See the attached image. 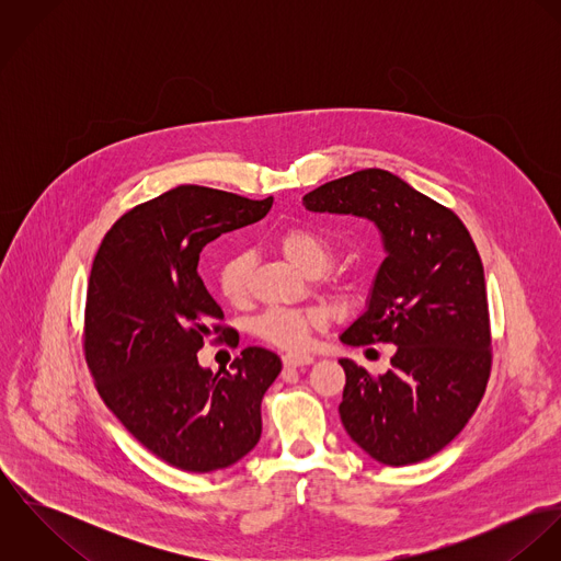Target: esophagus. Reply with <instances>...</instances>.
Listing matches in <instances>:
<instances>
[{
	"instance_id": "esophagus-1",
	"label": "esophagus",
	"mask_w": 561,
	"mask_h": 561,
	"mask_svg": "<svg viewBox=\"0 0 561 561\" xmlns=\"http://www.w3.org/2000/svg\"><path fill=\"white\" fill-rule=\"evenodd\" d=\"M313 356H307V354H285L283 356V365L287 369H296V367H307V365H313Z\"/></svg>"
}]
</instances>
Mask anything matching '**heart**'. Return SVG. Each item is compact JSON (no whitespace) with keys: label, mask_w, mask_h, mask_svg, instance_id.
<instances>
[{"label":"heart","mask_w":561,"mask_h":561,"mask_svg":"<svg viewBox=\"0 0 561 561\" xmlns=\"http://www.w3.org/2000/svg\"><path fill=\"white\" fill-rule=\"evenodd\" d=\"M278 250L283 256L302 274L318 276L330 259L332 248L321 238L318 231L307 227H291L280 233ZM250 267L252 256L248 252L229 254L218 267V289L220 296L231 305H243L250 289ZM320 316L313 311H296V309H267L252 321V332L280 350L298 352L309 347L313 332L321 328Z\"/></svg>","instance_id":"obj_1"}]
</instances>
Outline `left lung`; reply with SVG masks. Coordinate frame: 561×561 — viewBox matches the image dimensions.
<instances>
[{
    "instance_id": "1",
    "label": "left lung",
    "mask_w": 561,
    "mask_h": 561,
    "mask_svg": "<svg viewBox=\"0 0 561 561\" xmlns=\"http://www.w3.org/2000/svg\"><path fill=\"white\" fill-rule=\"evenodd\" d=\"M302 205L371 220L387 252L367 311L341 341L393 343V367L371 376L350 358L339 360L345 432L389 467L438 454L478 410L492 363L483 265L467 227L380 168L328 181Z\"/></svg>"
}]
</instances>
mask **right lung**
Instances as JSON below:
<instances>
[{
	"label": "right lung",
	"mask_w": 561,
	"mask_h": 561,
	"mask_svg": "<svg viewBox=\"0 0 561 561\" xmlns=\"http://www.w3.org/2000/svg\"><path fill=\"white\" fill-rule=\"evenodd\" d=\"M272 201L179 185L116 220L92 261L83 352L96 391L181 471L227 469L261 438V400L280 358L245 347L231 374L198 365L203 341L229 328L196 267L209 241L261 220Z\"/></svg>",
	"instance_id": "obj_1"
}]
</instances>
